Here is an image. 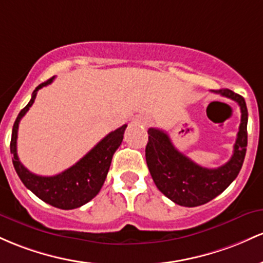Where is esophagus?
Segmentation results:
<instances>
[{
    "label": "esophagus",
    "instance_id": "esophagus-1",
    "mask_svg": "<svg viewBox=\"0 0 263 263\" xmlns=\"http://www.w3.org/2000/svg\"><path fill=\"white\" fill-rule=\"evenodd\" d=\"M137 122L140 123V124H144V125H146V124H150L152 120H150V118H147V117H140V118H138Z\"/></svg>",
    "mask_w": 263,
    "mask_h": 263
}]
</instances>
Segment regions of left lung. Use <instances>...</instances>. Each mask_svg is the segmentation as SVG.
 <instances>
[{
  "label": "left lung",
  "instance_id": "8db88e82",
  "mask_svg": "<svg viewBox=\"0 0 263 263\" xmlns=\"http://www.w3.org/2000/svg\"><path fill=\"white\" fill-rule=\"evenodd\" d=\"M235 100L241 109V123L231 159L216 169L202 167L180 153L164 130L150 128L145 147L146 164L156 187L171 201L195 208L220 195L242 167L247 147V113L243 97L230 89L212 90Z\"/></svg>",
  "mask_w": 263,
  "mask_h": 263
}]
</instances>
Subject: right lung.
I'll use <instances>...</instances> for the list:
<instances>
[{
  "instance_id": "1",
  "label": "right lung",
  "mask_w": 263,
  "mask_h": 263,
  "mask_svg": "<svg viewBox=\"0 0 263 263\" xmlns=\"http://www.w3.org/2000/svg\"><path fill=\"white\" fill-rule=\"evenodd\" d=\"M53 79L54 77L38 85L32 93V98L28 104L20 111L13 124L10 149L14 170L26 187L29 189L42 201L54 208L62 209V210H72L89 202L100 191L107 178L109 167H110L111 158L123 141L126 124L118 128L117 130L109 133L107 137L103 138L81 160L77 161L73 166L68 167L67 170L62 171L61 174L54 176H41L31 173L27 167L21 164L18 155H17L18 125L21 119L25 117L28 109L34 103L38 90L51 84Z\"/></svg>"
}]
</instances>
